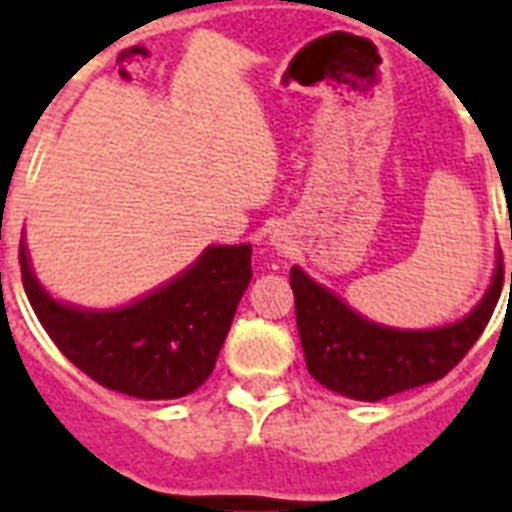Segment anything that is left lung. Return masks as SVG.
I'll use <instances>...</instances> for the list:
<instances>
[{
	"label": "left lung",
	"mask_w": 512,
	"mask_h": 512,
	"mask_svg": "<svg viewBox=\"0 0 512 512\" xmlns=\"http://www.w3.org/2000/svg\"><path fill=\"white\" fill-rule=\"evenodd\" d=\"M289 284L308 372L340 396L380 401L441 380L468 356L500 300L502 263L484 300L465 319L438 329H390L366 321L297 265Z\"/></svg>",
	"instance_id": "obj_1"
}]
</instances>
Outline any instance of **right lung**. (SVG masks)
I'll use <instances>...</instances> for the list:
<instances>
[{"instance_id": "1", "label": "right lung", "mask_w": 512, "mask_h": 512, "mask_svg": "<svg viewBox=\"0 0 512 512\" xmlns=\"http://www.w3.org/2000/svg\"><path fill=\"white\" fill-rule=\"evenodd\" d=\"M20 273L36 319L60 353L108 390L146 401L188 396L215 369L252 279V247H209L170 284L116 311L52 300L20 244Z\"/></svg>"}]
</instances>
